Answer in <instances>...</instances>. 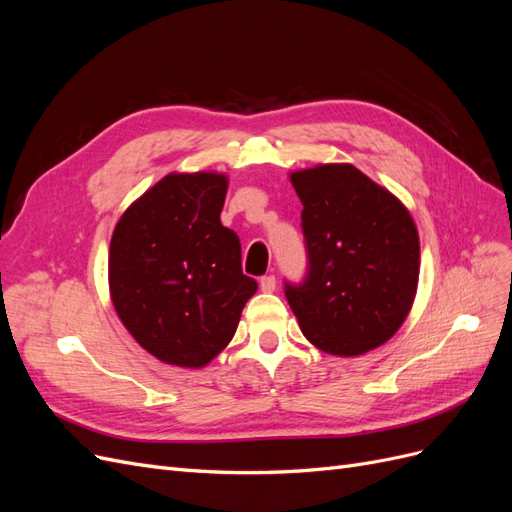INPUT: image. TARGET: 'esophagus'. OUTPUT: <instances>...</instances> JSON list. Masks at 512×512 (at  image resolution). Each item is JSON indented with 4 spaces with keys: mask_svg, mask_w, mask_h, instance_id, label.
I'll list each match as a JSON object with an SVG mask.
<instances>
[{
    "mask_svg": "<svg viewBox=\"0 0 512 512\" xmlns=\"http://www.w3.org/2000/svg\"><path fill=\"white\" fill-rule=\"evenodd\" d=\"M260 290L262 292H273L275 290V275L260 277Z\"/></svg>",
    "mask_w": 512,
    "mask_h": 512,
    "instance_id": "34e87169",
    "label": "esophagus"
}]
</instances>
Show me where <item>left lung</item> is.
Wrapping results in <instances>:
<instances>
[{"mask_svg": "<svg viewBox=\"0 0 512 512\" xmlns=\"http://www.w3.org/2000/svg\"><path fill=\"white\" fill-rule=\"evenodd\" d=\"M290 181L303 203L307 273L284 292L303 335L337 356L389 342L410 312L421 269L412 215L352 164L305 168Z\"/></svg>", "mask_w": 512, "mask_h": 512, "instance_id": "obj_1", "label": "left lung"}]
</instances>
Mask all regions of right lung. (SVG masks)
<instances>
[{"label": "right lung", "instance_id": "right-lung-1", "mask_svg": "<svg viewBox=\"0 0 512 512\" xmlns=\"http://www.w3.org/2000/svg\"><path fill=\"white\" fill-rule=\"evenodd\" d=\"M228 179L166 175L128 207L108 252L111 299L130 335L156 359L205 367L237 331L258 290L241 243L222 226Z\"/></svg>", "mask_w": 512, "mask_h": 512}]
</instances>
